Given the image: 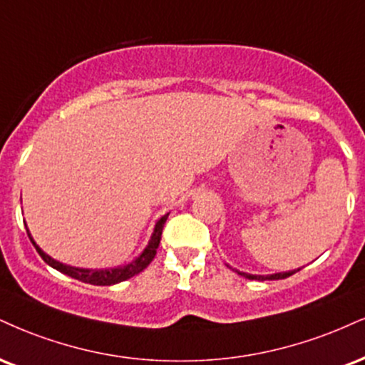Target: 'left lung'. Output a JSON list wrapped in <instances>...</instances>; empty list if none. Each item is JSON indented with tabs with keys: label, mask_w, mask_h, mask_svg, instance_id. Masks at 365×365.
Returning <instances> with one entry per match:
<instances>
[{
	"label": "left lung",
	"mask_w": 365,
	"mask_h": 365,
	"mask_svg": "<svg viewBox=\"0 0 365 365\" xmlns=\"http://www.w3.org/2000/svg\"><path fill=\"white\" fill-rule=\"evenodd\" d=\"M230 267V265H227ZM231 269V267H230ZM235 270V269H232ZM299 270V269H297ZM297 270H289V272H279V274H270V275H253V274H245V272H240V270H236L238 272L240 275H243L245 279H250V280H280V279H287V277H291L292 274H296Z\"/></svg>",
	"instance_id": "left-lung-1"
}]
</instances>
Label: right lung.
I'll return each instance as SVG.
<instances>
[{
	"label": "right lung",
	"instance_id": "add662e5",
	"mask_svg": "<svg viewBox=\"0 0 365 365\" xmlns=\"http://www.w3.org/2000/svg\"><path fill=\"white\" fill-rule=\"evenodd\" d=\"M166 219H168V214H165L163 217L158 219V222L155 225V230H153L151 238H149V243L146 245V248L143 250V253H140L139 257H135L134 260L127 263V265L113 267V269H80V267H71V265H66V263L57 262L52 257H49L46 252H43V250L38 247L37 243H35L32 235H30L29 227H27V232H29L30 241H32L35 250H37V253L41 255L42 260L46 262L47 265H51L52 269L59 270L61 274L69 275V277H73L76 280H81V282H85V284L113 285V284L122 282V280L134 277V275H138L139 272H143L149 265V263L153 262V258H155V255H156V250H158V247H160L161 232H163V226H165Z\"/></svg>",
	"mask_w": 365,
	"mask_h": 365
}]
</instances>
